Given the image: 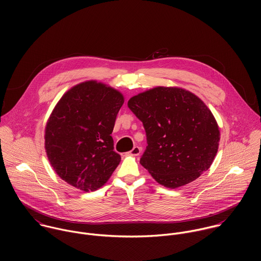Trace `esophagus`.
<instances>
[{
	"label": "esophagus",
	"mask_w": 261,
	"mask_h": 261,
	"mask_svg": "<svg viewBox=\"0 0 261 261\" xmlns=\"http://www.w3.org/2000/svg\"><path fill=\"white\" fill-rule=\"evenodd\" d=\"M139 154H140V147L139 146H134L130 152L127 153V155H130V156H138Z\"/></svg>",
	"instance_id": "1"
}]
</instances>
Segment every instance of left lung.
I'll use <instances>...</instances> for the list:
<instances>
[{
    "label": "left lung",
    "instance_id": "left-lung-1",
    "mask_svg": "<svg viewBox=\"0 0 261 261\" xmlns=\"http://www.w3.org/2000/svg\"><path fill=\"white\" fill-rule=\"evenodd\" d=\"M128 107L146 134L140 164L160 185L175 189L210 168L218 152L220 131L197 96L179 88L157 87L132 97Z\"/></svg>",
    "mask_w": 261,
    "mask_h": 261
}]
</instances>
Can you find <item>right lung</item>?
<instances>
[{
    "label": "right lung",
    "instance_id": "1",
    "mask_svg": "<svg viewBox=\"0 0 261 261\" xmlns=\"http://www.w3.org/2000/svg\"><path fill=\"white\" fill-rule=\"evenodd\" d=\"M123 95L94 81L70 89L45 128V150L58 175L85 192L108 180L121 162L111 137Z\"/></svg>",
    "mask_w": 261,
    "mask_h": 261
}]
</instances>
